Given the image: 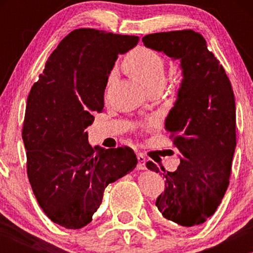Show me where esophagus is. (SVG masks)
Returning <instances> with one entry per match:
<instances>
[{"label": "esophagus", "mask_w": 253, "mask_h": 253, "mask_svg": "<svg viewBox=\"0 0 253 253\" xmlns=\"http://www.w3.org/2000/svg\"><path fill=\"white\" fill-rule=\"evenodd\" d=\"M137 160H138V163H137V169H146V158L144 157L142 154H138L137 155Z\"/></svg>", "instance_id": "34e87169"}]
</instances>
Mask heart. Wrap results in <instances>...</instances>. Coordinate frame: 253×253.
<instances>
[{
    "label": "heart",
    "instance_id": "1",
    "mask_svg": "<svg viewBox=\"0 0 253 253\" xmlns=\"http://www.w3.org/2000/svg\"><path fill=\"white\" fill-rule=\"evenodd\" d=\"M126 67L128 72L135 77L147 90L165 87L168 79L165 60L154 50L148 48L135 50L128 55Z\"/></svg>",
    "mask_w": 253,
    "mask_h": 253
}]
</instances>
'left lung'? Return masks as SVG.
Masks as SVG:
<instances>
[{
    "label": "left lung",
    "mask_w": 253,
    "mask_h": 253,
    "mask_svg": "<svg viewBox=\"0 0 253 253\" xmlns=\"http://www.w3.org/2000/svg\"><path fill=\"white\" fill-rule=\"evenodd\" d=\"M146 48L178 60L183 79L165 121L181 164L175 172L147 162L165 177L156 207L179 226L204 223L216 211L229 186L235 149V101L223 67L193 30L145 36Z\"/></svg>",
    "instance_id": "left-lung-1"
}]
</instances>
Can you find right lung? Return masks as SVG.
<instances>
[{
  "mask_svg": "<svg viewBox=\"0 0 253 253\" xmlns=\"http://www.w3.org/2000/svg\"><path fill=\"white\" fill-rule=\"evenodd\" d=\"M135 36L78 29L60 42L28 97L22 130L28 177L49 219L67 229L90 223L107 185L136 168L128 147H91L85 128L104 109L118 54Z\"/></svg>",
  "mask_w": 253,
  "mask_h": 253,
  "instance_id": "right-lung-1",
  "label": "right lung"
}]
</instances>
